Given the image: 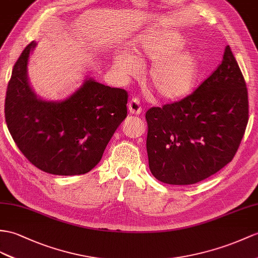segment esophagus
<instances>
[{
  "label": "esophagus",
  "mask_w": 258,
  "mask_h": 258,
  "mask_svg": "<svg viewBox=\"0 0 258 258\" xmlns=\"http://www.w3.org/2000/svg\"><path fill=\"white\" fill-rule=\"evenodd\" d=\"M128 109H129L130 114L140 115L141 111H142V108H141V106H140L139 100H138L137 98L131 99L130 102H129V104H128Z\"/></svg>",
  "instance_id": "1"
}]
</instances>
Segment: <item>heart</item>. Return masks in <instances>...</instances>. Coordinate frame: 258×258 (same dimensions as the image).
<instances>
[{"mask_svg": "<svg viewBox=\"0 0 258 258\" xmlns=\"http://www.w3.org/2000/svg\"><path fill=\"white\" fill-rule=\"evenodd\" d=\"M184 46L183 36L164 29L144 31L135 40L134 52L138 59L142 62L153 61L147 81L161 99L183 98L196 83L199 61L192 52L183 49ZM135 57L125 51L114 56V69L119 79L125 81L140 73L141 64Z\"/></svg>", "mask_w": 258, "mask_h": 258, "instance_id": "b5f03b06", "label": "heart"}]
</instances>
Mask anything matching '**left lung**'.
<instances>
[{
    "label": "left lung",
    "mask_w": 258,
    "mask_h": 258,
    "mask_svg": "<svg viewBox=\"0 0 258 258\" xmlns=\"http://www.w3.org/2000/svg\"><path fill=\"white\" fill-rule=\"evenodd\" d=\"M146 119L149 167L162 183L196 184L230 163L248 121L246 83L230 46L196 91L150 108Z\"/></svg>",
    "instance_id": "1"
}]
</instances>
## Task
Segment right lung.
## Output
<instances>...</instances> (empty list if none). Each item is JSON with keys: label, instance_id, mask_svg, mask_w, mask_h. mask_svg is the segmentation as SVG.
Returning a JSON list of instances; mask_svg holds the SVG:
<instances>
[{"label": "right lung", "instance_id": "obj_1", "mask_svg": "<svg viewBox=\"0 0 258 258\" xmlns=\"http://www.w3.org/2000/svg\"><path fill=\"white\" fill-rule=\"evenodd\" d=\"M31 41L12 71L5 97V120L26 159L53 175H81L95 167L112 135L127 116L128 93L86 79L61 102L36 95L27 77Z\"/></svg>", "mask_w": 258, "mask_h": 258}]
</instances>
